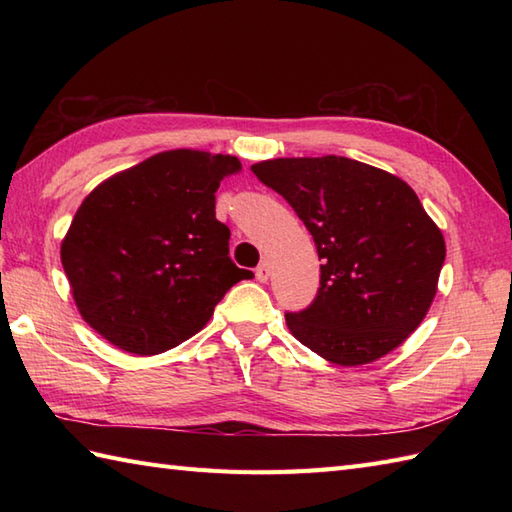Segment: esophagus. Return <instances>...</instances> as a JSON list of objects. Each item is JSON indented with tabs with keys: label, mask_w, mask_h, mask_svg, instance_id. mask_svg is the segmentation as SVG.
<instances>
[{
	"label": "esophagus",
	"mask_w": 512,
	"mask_h": 512,
	"mask_svg": "<svg viewBox=\"0 0 512 512\" xmlns=\"http://www.w3.org/2000/svg\"><path fill=\"white\" fill-rule=\"evenodd\" d=\"M255 275H257V279H259V281H262V284H264V281H268V277H270V264L266 262V259H264V262H262V264H259V266H257V270H255Z\"/></svg>",
	"instance_id": "1"
}]
</instances>
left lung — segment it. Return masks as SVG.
Instances as JSON below:
<instances>
[{"label":"left lung","instance_id":"left-lung-1","mask_svg":"<svg viewBox=\"0 0 512 512\" xmlns=\"http://www.w3.org/2000/svg\"><path fill=\"white\" fill-rule=\"evenodd\" d=\"M250 171L284 195L323 262L317 297L286 312L295 339L343 367L396 350L429 312L447 255L418 195L343 156L264 160Z\"/></svg>","mask_w":512,"mask_h":512}]
</instances>
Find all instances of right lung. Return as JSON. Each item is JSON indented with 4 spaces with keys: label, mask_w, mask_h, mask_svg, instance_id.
<instances>
[{
    "label": "right lung",
    "mask_w": 512,
    "mask_h": 512,
    "mask_svg": "<svg viewBox=\"0 0 512 512\" xmlns=\"http://www.w3.org/2000/svg\"><path fill=\"white\" fill-rule=\"evenodd\" d=\"M235 156L173 149L101 182L76 211L61 264L85 323L138 356L198 334L217 303L253 273L228 257L215 217Z\"/></svg>",
    "instance_id": "add662e5"
}]
</instances>
